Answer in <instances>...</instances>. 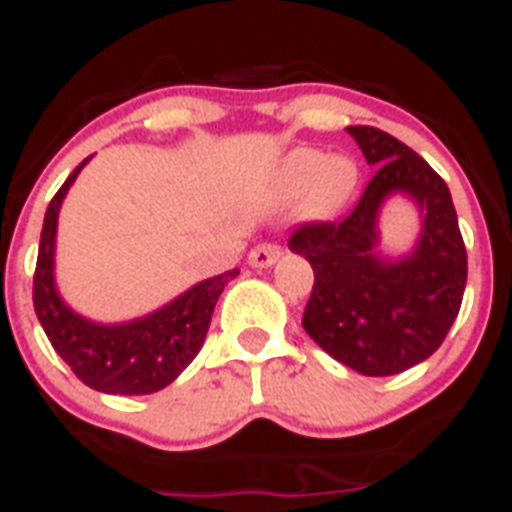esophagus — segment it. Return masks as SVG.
Segmentation results:
<instances>
[{
	"label": "esophagus",
	"instance_id": "1",
	"mask_svg": "<svg viewBox=\"0 0 512 512\" xmlns=\"http://www.w3.org/2000/svg\"><path fill=\"white\" fill-rule=\"evenodd\" d=\"M278 255H281V249H278L276 244H257V247L249 252V265H252V268H270V265L278 260Z\"/></svg>",
	"mask_w": 512,
	"mask_h": 512
}]
</instances>
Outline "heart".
Listing matches in <instances>:
<instances>
[{
	"mask_svg": "<svg viewBox=\"0 0 512 512\" xmlns=\"http://www.w3.org/2000/svg\"><path fill=\"white\" fill-rule=\"evenodd\" d=\"M359 182L356 163L349 156H325L317 148H296L278 163L276 190L283 197L302 193V213L325 218L336 213Z\"/></svg>",
	"mask_w": 512,
	"mask_h": 512,
	"instance_id": "obj_1",
	"label": "heart"
}]
</instances>
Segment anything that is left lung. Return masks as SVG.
Wrapping results in <instances>:
<instances>
[{
  "label": "left lung",
  "instance_id": "obj_1",
  "mask_svg": "<svg viewBox=\"0 0 512 512\" xmlns=\"http://www.w3.org/2000/svg\"><path fill=\"white\" fill-rule=\"evenodd\" d=\"M346 132L375 176L349 216L291 234L289 249L315 270L302 325L336 362L388 377L445 341L466 289V247L448 184L419 153L375 127ZM390 196H406L420 213V236L406 256L379 249V213Z\"/></svg>",
  "mask_w": 512,
  "mask_h": 512
}]
</instances>
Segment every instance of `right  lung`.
<instances>
[{"label":"right lung","instance_id":"1","mask_svg":"<svg viewBox=\"0 0 512 512\" xmlns=\"http://www.w3.org/2000/svg\"><path fill=\"white\" fill-rule=\"evenodd\" d=\"M90 158L70 174L46 208L38 244L33 307L51 346L93 390L111 395L158 393L182 375L203 349L218 296L239 270L205 278L169 304L127 322H96L64 302L54 278L57 221L67 190Z\"/></svg>","mask_w":512,"mask_h":512}]
</instances>
